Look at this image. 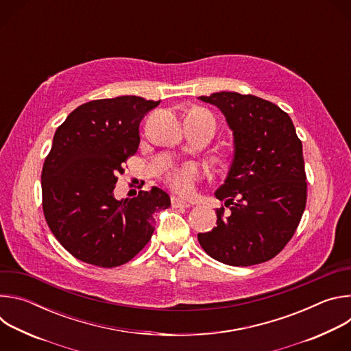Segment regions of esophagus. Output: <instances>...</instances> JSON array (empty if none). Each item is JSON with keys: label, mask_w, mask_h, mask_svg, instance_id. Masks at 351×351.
Here are the masks:
<instances>
[{"label": "esophagus", "mask_w": 351, "mask_h": 351, "mask_svg": "<svg viewBox=\"0 0 351 351\" xmlns=\"http://www.w3.org/2000/svg\"><path fill=\"white\" fill-rule=\"evenodd\" d=\"M171 204L173 208H189L190 207V203L184 202V199L179 198V197H172L171 198Z\"/></svg>", "instance_id": "obj_1"}]
</instances>
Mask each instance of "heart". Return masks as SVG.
Masks as SVG:
<instances>
[{"label":"heart","mask_w":351,"mask_h":351,"mask_svg":"<svg viewBox=\"0 0 351 351\" xmlns=\"http://www.w3.org/2000/svg\"><path fill=\"white\" fill-rule=\"evenodd\" d=\"M210 119L213 118L207 111L202 108H195L187 114L184 121L204 122ZM199 176H202V173H199V169L194 164H183L171 168L165 175V182L178 194L191 195L195 190V183L198 182Z\"/></svg>","instance_id":"heart-1"}]
</instances>
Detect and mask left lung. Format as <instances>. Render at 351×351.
<instances>
[{
    "label": "left lung",
    "instance_id": "8db88e82",
    "mask_svg": "<svg viewBox=\"0 0 351 351\" xmlns=\"http://www.w3.org/2000/svg\"><path fill=\"white\" fill-rule=\"evenodd\" d=\"M218 107L233 132L234 154L215 191L230 213L198 233L214 260L232 267L265 263L293 237L307 202L303 144L290 117L267 99L234 91L198 97Z\"/></svg>",
    "mask_w": 351,
    "mask_h": 351
}]
</instances>
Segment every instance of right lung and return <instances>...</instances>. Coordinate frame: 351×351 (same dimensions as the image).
<instances>
[{"mask_svg":"<svg viewBox=\"0 0 351 351\" xmlns=\"http://www.w3.org/2000/svg\"><path fill=\"white\" fill-rule=\"evenodd\" d=\"M160 101L137 95L94 99L58 126L41 172L43 211L75 258L101 268L126 264L154 233V214L171 207L153 187L117 199L114 189L138 143V125Z\"/></svg>","mask_w":351,"mask_h":351,"instance_id":"1","label":"right lung"}]
</instances>
